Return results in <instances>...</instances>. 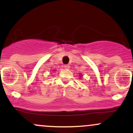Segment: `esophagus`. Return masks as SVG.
Returning a JSON list of instances; mask_svg holds the SVG:
<instances>
[{
  "mask_svg": "<svg viewBox=\"0 0 133 133\" xmlns=\"http://www.w3.org/2000/svg\"><path fill=\"white\" fill-rule=\"evenodd\" d=\"M64 68L65 69H69V68H70V65L69 64H65V65H64Z\"/></svg>",
  "mask_w": 133,
  "mask_h": 133,
  "instance_id": "obj_1",
  "label": "esophagus"
}]
</instances>
